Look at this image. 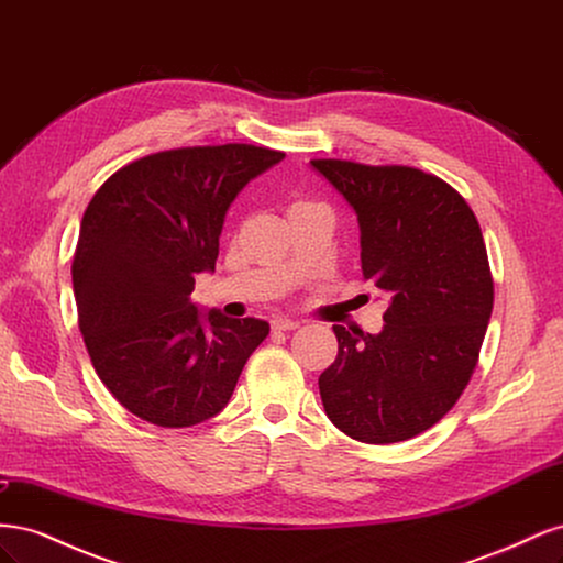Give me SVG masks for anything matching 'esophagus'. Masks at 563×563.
Segmentation results:
<instances>
[{
  "mask_svg": "<svg viewBox=\"0 0 563 563\" xmlns=\"http://www.w3.org/2000/svg\"><path fill=\"white\" fill-rule=\"evenodd\" d=\"M296 329H300V321L284 319V317L272 321V331H296Z\"/></svg>",
  "mask_w": 563,
  "mask_h": 563,
  "instance_id": "esophagus-1",
  "label": "esophagus"
}]
</instances>
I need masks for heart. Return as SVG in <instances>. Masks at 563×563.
Returning a JSON list of instances; mask_svg holds the SVG:
<instances>
[{
  "label": "heart",
  "instance_id": "heart-1",
  "mask_svg": "<svg viewBox=\"0 0 563 563\" xmlns=\"http://www.w3.org/2000/svg\"><path fill=\"white\" fill-rule=\"evenodd\" d=\"M305 203H310V201H298V203H296V207H305Z\"/></svg>",
  "mask_w": 563,
  "mask_h": 563
}]
</instances>
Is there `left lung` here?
Returning a JSON list of instances; mask_svg holds the SVG:
<instances>
[{"label": "left lung", "mask_w": 563, "mask_h": 563, "mask_svg": "<svg viewBox=\"0 0 563 563\" xmlns=\"http://www.w3.org/2000/svg\"><path fill=\"white\" fill-rule=\"evenodd\" d=\"M362 230V272L389 300L378 335L333 327L323 411L364 444L430 430L463 395L493 310L479 220L449 183L413 166L312 159Z\"/></svg>", "instance_id": "8db88e82"}]
</instances>
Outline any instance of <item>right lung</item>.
Returning <instances> with one entry per match:
<instances>
[{
    "instance_id": "add662e5",
    "label": "right lung",
    "mask_w": 563,
    "mask_h": 563,
    "mask_svg": "<svg viewBox=\"0 0 563 563\" xmlns=\"http://www.w3.org/2000/svg\"><path fill=\"white\" fill-rule=\"evenodd\" d=\"M284 152L228 143L164 150L114 172L89 201L73 261L79 331L98 378L157 428H192L228 406L261 319L201 317L195 275L242 187Z\"/></svg>"
}]
</instances>
